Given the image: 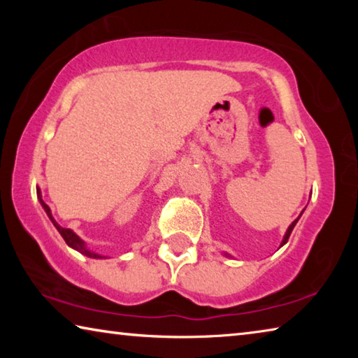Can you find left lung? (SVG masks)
Listing matches in <instances>:
<instances>
[{"instance_id":"8db88e82","label":"left lung","mask_w":358,"mask_h":358,"mask_svg":"<svg viewBox=\"0 0 358 358\" xmlns=\"http://www.w3.org/2000/svg\"><path fill=\"white\" fill-rule=\"evenodd\" d=\"M303 211H305V210H303ZM303 211H301V213H300V216L303 215ZM300 216L299 217H296V220L292 222V224H290V226L287 227V230H286V234H284V237H282V241H281V246H284V245H286L287 243V240H289V237H290V234H292V230H294V227H295V224L296 222H299V220H300ZM280 246V248H281ZM224 256H226V257H232V256H230V254H227V252H224Z\"/></svg>"}]
</instances>
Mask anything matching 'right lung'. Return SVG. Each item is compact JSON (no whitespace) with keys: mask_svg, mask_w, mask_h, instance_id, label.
Masks as SVG:
<instances>
[{"mask_svg":"<svg viewBox=\"0 0 358 358\" xmlns=\"http://www.w3.org/2000/svg\"><path fill=\"white\" fill-rule=\"evenodd\" d=\"M36 192H38V199H39V202L42 205V208L45 210L48 220L53 222V226H55L58 232L62 234V237L64 238L66 245H68L69 248H72V250H76V251H78L80 254H83V256H87V257H92V259H107V256H102V254L96 252V251H92V250H90V248H87V245H85V241L80 237H78V235L74 232V230L64 229V227L59 226V224L55 221V217L52 216L50 207H48V205L44 201H42V194H41L39 187H36Z\"/></svg>","mask_w":358,"mask_h":358,"instance_id":"right-lung-1","label":"right lung"}]
</instances>
